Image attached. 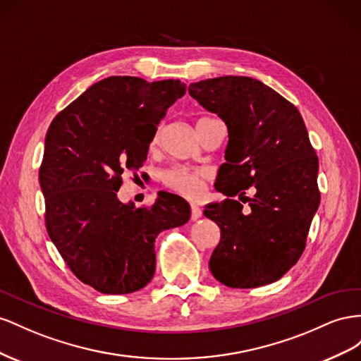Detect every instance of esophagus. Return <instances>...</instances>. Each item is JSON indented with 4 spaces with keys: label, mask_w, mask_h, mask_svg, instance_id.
Instances as JSON below:
<instances>
[{
    "label": "esophagus",
    "mask_w": 361,
    "mask_h": 361,
    "mask_svg": "<svg viewBox=\"0 0 361 361\" xmlns=\"http://www.w3.org/2000/svg\"><path fill=\"white\" fill-rule=\"evenodd\" d=\"M201 214H202V210L198 207V205L197 204H192L190 205V218L193 221H197V219L201 218Z\"/></svg>",
    "instance_id": "34e87169"
}]
</instances>
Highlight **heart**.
Returning <instances> with one entry per match:
<instances>
[{
	"label": "heart",
	"instance_id": "heart-1",
	"mask_svg": "<svg viewBox=\"0 0 361 361\" xmlns=\"http://www.w3.org/2000/svg\"><path fill=\"white\" fill-rule=\"evenodd\" d=\"M209 118H202L200 121H205ZM198 121V122H200ZM161 136V130L159 128L151 140V147H156ZM207 171L198 168H186V166H175L163 173V183L166 186L177 192L183 197L197 200L204 193V183L207 180Z\"/></svg>",
	"mask_w": 361,
	"mask_h": 361
}]
</instances>
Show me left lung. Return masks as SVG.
<instances>
[{"label":"left lung","mask_w":361,"mask_h":361,"mask_svg":"<svg viewBox=\"0 0 361 361\" xmlns=\"http://www.w3.org/2000/svg\"><path fill=\"white\" fill-rule=\"evenodd\" d=\"M189 94L228 130L226 163L214 183L226 198L204 210L221 230L210 271L233 289L271 284L300 260L321 202L319 160L301 113L251 77L202 80ZM251 185L252 209L243 211L232 197H245Z\"/></svg>","instance_id":"left-lung-1"}]
</instances>
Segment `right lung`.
I'll return each instance as SVG.
<instances>
[{"mask_svg":"<svg viewBox=\"0 0 361 361\" xmlns=\"http://www.w3.org/2000/svg\"><path fill=\"white\" fill-rule=\"evenodd\" d=\"M186 94L180 80L107 77L51 122L39 181L49 239L78 280L106 295L145 287L154 242L190 218V205L159 193L151 209L122 202L123 171H137L164 113Z\"/></svg>","mask_w":361,"mask_h":361,"instance_id":"obj_1","label":"right lung"}]
</instances>
